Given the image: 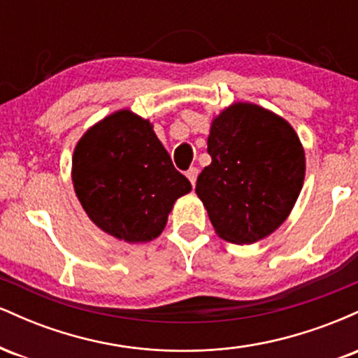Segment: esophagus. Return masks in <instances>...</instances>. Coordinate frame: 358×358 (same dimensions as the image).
<instances>
[{"label":"esophagus","mask_w":358,"mask_h":358,"mask_svg":"<svg viewBox=\"0 0 358 358\" xmlns=\"http://www.w3.org/2000/svg\"><path fill=\"white\" fill-rule=\"evenodd\" d=\"M185 175H187V178L190 180V183L193 185V187H195V183H196V176H199V168L192 166L190 170H188L187 173H185Z\"/></svg>","instance_id":"obj_1"}]
</instances>
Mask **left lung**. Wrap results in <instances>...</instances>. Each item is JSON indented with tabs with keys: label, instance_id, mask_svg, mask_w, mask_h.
<instances>
[{
	"label": "left lung",
	"instance_id": "left-lung-1",
	"mask_svg": "<svg viewBox=\"0 0 358 358\" xmlns=\"http://www.w3.org/2000/svg\"><path fill=\"white\" fill-rule=\"evenodd\" d=\"M212 163L195 192L222 239L252 244L274 232L296 203L305 180V151L285 119L237 102L212 121Z\"/></svg>",
	"mask_w": 358,
	"mask_h": 358
}]
</instances>
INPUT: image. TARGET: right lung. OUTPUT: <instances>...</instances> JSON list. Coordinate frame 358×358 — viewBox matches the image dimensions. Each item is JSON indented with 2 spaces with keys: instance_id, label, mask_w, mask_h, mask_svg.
<instances>
[{
  "instance_id": "obj_1",
  "label": "right lung",
  "mask_w": 358,
  "mask_h": 358,
  "mask_svg": "<svg viewBox=\"0 0 358 358\" xmlns=\"http://www.w3.org/2000/svg\"><path fill=\"white\" fill-rule=\"evenodd\" d=\"M72 182L89 219L126 242L155 239L192 185L171 163L150 121L122 109L77 143Z\"/></svg>"
}]
</instances>
